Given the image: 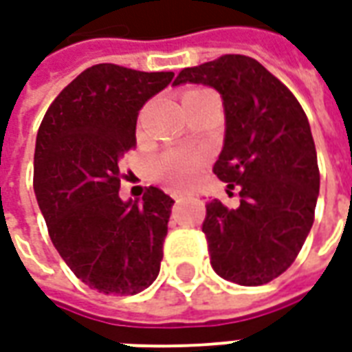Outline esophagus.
Segmentation results:
<instances>
[{
  "mask_svg": "<svg viewBox=\"0 0 352 352\" xmlns=\"http://www.w3.org/2000/svg\"><path fill=\"white\" fill-rule=\"evenodd\" d=\"M186 195H187V191H174L173 197L174 199H182V197H186Z\"/></svg>",
  "mask_w": 352,
  "mask_h": 352,
  "instance_id": "1",
  "label": "esophagus"
}]
</instances>
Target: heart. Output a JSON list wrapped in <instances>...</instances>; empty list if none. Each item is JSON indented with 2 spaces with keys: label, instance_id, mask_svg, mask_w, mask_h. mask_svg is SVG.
<instances>
[{
  "label": "heart",
  "instance_id": "obj_1",
  "mask_svg": "<svg viewBox=\"0 0 352 352\" xmlns=\"http://www.w3.org/2000/svg\"><path fill=\"white\" fill-rule=\"evenodd\" d=\"M199 91H202V89H189L184 95V99L189 97V95L199 94ZM202 159L204 157L199 151L168 150L165 153H161L157 161H155V174L159 178L170 182V184L184 186V184H189L197 176L202 165Z\"/></svg>",
  "mask_w": 352,
  "mask_h": 352
}]
</instances>
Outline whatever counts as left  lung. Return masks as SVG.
<instances>
[{
    "label": "left lung",
    "instance_id": "1",
    "mask_svg": "<svg viewBox=\"0 0 352 352\" xmlns=\"http://www.w3.org/2000/svg\"><path fill=\"white\" fill-rule=\"evenodd\" d=\"M186 82L221 94L227 129L214 174L240 197L238 208L217 199L206 204L212 268L232 283H268L298 257L315 219L320 176L306 112L250 56L225 54L182 69L174 84Z\"/></svg>",
    "mask_w": 352,
    "mask_h": 352
}]
</instances>
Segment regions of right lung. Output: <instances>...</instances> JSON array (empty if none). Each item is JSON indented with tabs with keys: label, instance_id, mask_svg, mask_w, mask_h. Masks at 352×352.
<instances>
[{
	"label": "right lung",
	"instance_id": "right-lung-1",
	"mask_svg": "<svg viewBox=\"0 0 352 352\" xmlns=\"http://www.w3.org/2000/svg\"><path fill=\"white\" fill-rule=\"evenodd\" d=\"M174 73L99 63L61 89L41 122L33 189L54 248L102 294L129 296L157 278L174 201L146 187L120 199V161L137 146V118Z\"/></svg>",
	"mask_w": 352,
	"mask_h": 352
}]
</instances>
